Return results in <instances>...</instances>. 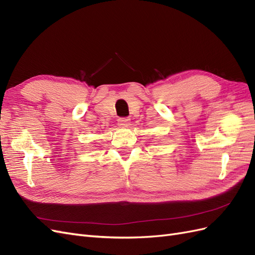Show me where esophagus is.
I'll use <instances>...</instances> for the list:
<instances>
[{
    "mask_svg": "<svg viewBox=\"0 0 255 255\" xmlns=\"http://www.w3.org/2000/svg\"><path fill=\"white\" fill-rule=\"evenodd\" d=\"M129 121H130V119L129 118H119L118 119V125L120 126V127H128V125H129Z\"/></svg>",
    "mask_w": 255,
    "mask_h": 255,
    "instance_id": "esophagus-1",
    "label": "esophagus"
}]
</instances>
